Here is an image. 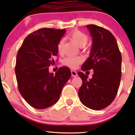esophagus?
<instances>
[{
  "instance_id": "esophagus-1",
  "label": "esophagus",
  "mask_w": 135,
  "mask_h": 135,
  "mask_svg": "<svg viewBox=\"0 0 135 135\" xmlns=\"http://www.w3.org/2000/svg\"><path fill=\"white\" fill-rule=\"evenodd\" d=\"M71 74H72V77H76L77 75V74L76 71L74 70H71Z\"/></svg>"
}]
</instances>
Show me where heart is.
Segmentation results:
<instances>
[{"label": "heart", "instance_id": "obj_1", "mask_svg": "<svg viewBox=\"0 0 135 135\" xmlns=\"http://www.w3.org/2000/svg\"><path fill=\"white\" fill-rule=\"evenodd\" d=\"M70 38L77 45L80 47H83L87 44L88 41V37L86 33L78 30H73L69 35ZM64 40L63 38L59 41L57 49L60 54L63 53ZM83 58L80 56H68L63 60V64L64 65L69 66L72 69H76L79 65L83 62Z\"/></svg>", "mask_w": 135, "mask_h": 135}]
</instances>
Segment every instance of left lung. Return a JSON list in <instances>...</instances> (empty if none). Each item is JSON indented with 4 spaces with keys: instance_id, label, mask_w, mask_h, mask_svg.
Wrapping results in <instances>:
<instances>
[{
    "instance_id": "obj_1",
    "label": "left lung",
    "mask_w": 135,
    "mask_h": 135,
    "mask_svg": "<svg viewBox=\"0 0 135 135\" xmlns=\"http://www.w3.org/2000/svg\"><path fill=\"white\" fill-rule=\"evenodd\" d=\"M93 37L91 54L83 65V71L93 70L91 79L83 72L79 89L80 102L88 108L100 110L106 108L117 95L121 77L122 57L115 37L110 31L95 25H88ZM86 72V73H87Z\"/></svg>"
}]
</instances>
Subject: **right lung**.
Segmentation results:
<instances>
[{"instance_id": "right-lung-1", "label": "right lung", "mask_w": 135, "mask_h": 135, "mask_svg": "<svg viewBox=\"0 0 135 135\" xmlns=\"http://www.w3.org/2000/svg\"><path fill=\"white\" fill-rule=\"evenodd\" d=\"M65 29L42 28L25 38L18 51L15 66L18 88L32 107L44 109L56 103L61 90L71 76L66 66L59 68L55 75L49 72L58 55L57 45Z\"/></svg>"}]
</instances>
